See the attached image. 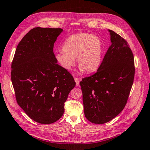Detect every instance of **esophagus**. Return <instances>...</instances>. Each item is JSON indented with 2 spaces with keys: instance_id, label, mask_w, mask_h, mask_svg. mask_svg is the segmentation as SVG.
Segmentation results:
<instances>
[{
  "instance_id": "obj_1",
  "label": "esophagus",
  "mask_w": 150,
  "mask_h": 150,
  "mask_svg": "<svg viewBox=\"0 0 150 150\" xmlns=\"http://www.w3.org/2000/svg\"><path fill=\"white\" fill-rule=\"evenodd\" d=\"M74 79H75V82H76V85L79 86V81H80V79H78L77 77H75Z\"/></svg>"
}]
</instances>
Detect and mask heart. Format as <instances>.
Instances as JSON below:
<instances>
[{"mask_svg": "<svg viewBox=\"0 0 150 150\" xmlns=\"http://www.w3.org/2000/svg\"><path fill=\"white\" fill-rule=\"evenodd\" d=\"M103 43L95 35L86 33L73 34L65 40L62 50L55 53V58L60 66L65 69H70L77 63L81 71L92 72L99 66Z\"/></svg>", "mask_w": 150, "mask_h": 150, "instance_id": "obj_1", "label": "heart"}]
</instances>
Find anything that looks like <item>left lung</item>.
I'll use <instances>...</instances> for the list:
<instances>
[{
	"label": "left lung",
	"instance_id": "8db88e82",
	"mask_svg": "<svg viewBox=\"0 0 150 150\" xmlns=\"http://www.w3.org/2000/svg\"><path fill=\"white\" fill-rule=\"evenodd\" d=\"M109 31L111 44L97 72L80 82L85 117L97 124L109 122L122 111L135 76L129 44L119 34Z\"/></svg>",
	"mask_w": 150,
	"mask_h": 150
}]
</instances>
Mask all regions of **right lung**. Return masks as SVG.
I'll return each instance as SVG.
<instances>
[{"instance_id": "obj_1", "label": "right lung", "mask_w": 150, "mask_h": 150, "mask_svg": "<svg viewBox=\"0 0 150 150\" xmlns=\"http://www.w3.org/2000/svg\"><path fill=\"white\" fill-rule=\"evenodd\" d=\"M61 28H34L18 43L11 78L17 104L31 119L52 124L63 115L64 103L75 82L57 62L54 43Z\"/></svg>"}]
</instances>
